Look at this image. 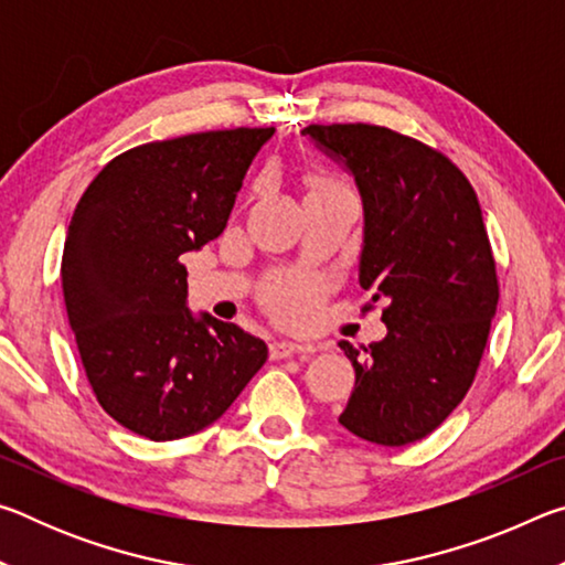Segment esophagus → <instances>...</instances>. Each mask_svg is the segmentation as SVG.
Masks as SVG:
<instances>
[{
	"instance_id": "1",
	"label": "esophagus",
	"mask_w": 565,
	"mask_h": 565,
	"mask_svg": "<svg viewBox=\"0 0 565 565\" xmlns=\"http://www.w3.org/2000/svg\"><path fill=\"white\" fill-rule=\"evenodd\" d=\"M271 359H286V356H309V353L317 351V347L313 343H294V341H274L271 347Z\"/></svg>"
}]
</instances>
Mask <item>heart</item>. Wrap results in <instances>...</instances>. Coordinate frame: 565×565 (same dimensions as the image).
Returning a JSON list of instances; mask_svg holds the SVG:
<instances>
[{"instance_id":"obj_1","label":"heart","mask_w":565,"mask_h":565,"mask_svg":"<svg viewBox=\"0 0 565 565\" xmlns=\"http://www.w3.org/2000/svg\"><path fill=\"white\" fill-rule=\"evenodd\" d=\"M319 284L309 279H291L274 284L269 289V306L276 317L291 323H303L317 313L319 306Z\"/></svg>"}]
</instances>
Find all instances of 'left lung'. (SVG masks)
<instances>
[{"label": "left lung", "mask_w": 565, "mask_h": 565, "mask_svg": "<svg viewBox=\"0 0 565 565\" xmlns=\"http://www.w3.org/2000/svg\"><path fill=\"white\" fill-rule=\"evenodd\" d=\"M306 134L349 171L363 204L359 284L386 299V337L356 371L339 424L379 446L420 441L461 404L481 363L499 281L476 191L441 151L374 124Z\"/></svg>", "instance_id": "1"}]
</instances>
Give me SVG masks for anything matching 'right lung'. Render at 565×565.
Returning a JSON list of instances; mask_svg holds the SVG:
<instances>
[{
    "mask_svg": "<svg viewBox=\"0 0 565 565\" xmlns=\"http://www.w3.org/2000/svg\"><path fill=\"white\" fill-rule=\"evenodd\" d=\"M274 131H202L129 149L74 209L62 286L76 349L102 408L151 441L212 426L269 356L236 323L191 313L181 254L224 232Z\"/></svg>",
    "mask_w": 565,
    "mask_h": 565,
    "instance_id": "1",
    "label": "right lung"
}]
</instances>
